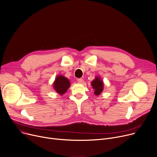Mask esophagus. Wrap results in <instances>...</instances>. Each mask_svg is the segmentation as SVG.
<instances>
[{
  "label": "esophagus",
  "instance_id": "1",
  "mask_svg": "<svg viewBox=\"0 0 157 157\" xmlns=\"http://www.w3.org/2000/svg\"><path fill=\"white\" fill-rule=\"evenodd\" d=\"M77 82L78 83H83V80L82 78H78V79H77Z\"/></svg>",
  "mask_w": 157,
  "mask_h": 157
}]
</instances>
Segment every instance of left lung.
<instances>
[{
	"mask_svg": "<svg viewBox=\"0 0 157 157\" xmlns=\"http://www.w3.org/2000/svg\"><path fill=\"white\" fill-rule=\"evenodd\" d=\"M104 82L99 76L95 77L91 82L92 89L94 90V94L95 95H99L104 90Z\"/></svg>",
	"mask_w": 157,
	"mask_h": 157,
	"instance_id": "1",
	"label": "left lung"
}]
</instances>
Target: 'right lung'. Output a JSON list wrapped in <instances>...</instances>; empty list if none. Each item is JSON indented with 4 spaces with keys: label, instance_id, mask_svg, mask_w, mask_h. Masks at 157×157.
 I'll list each match as a JSON object with an SVG mask.
<instances>
[{
    "label": "right lung",
    "instance_id": "add662e5",
    "mask_svg": "<svg viewBox=\"0 0 157 157\" xmlns=\"http://www.w3.org/2000/svg\"><path fill=\"white\" fill-rule=\"evenodd\" d=\"M54 90L59 95L64 94L70 87V80L63 75H58L53 83Z\"/></svg>",
    "mask_w": 157,
    "mask_h": 157
}]
</instances>
